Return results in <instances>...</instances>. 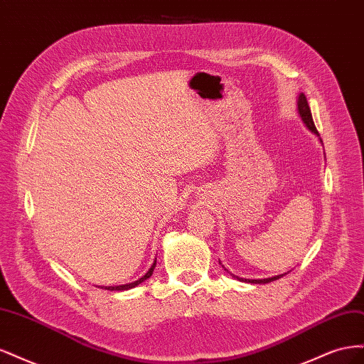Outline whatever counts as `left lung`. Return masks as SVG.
Here are the masks:
<instances>
[{
    "label": "left lung",
    "instance_id": "8db88e82",
    "mask_svg": "<svg viewBox=\"0 0 364 364\" xmlns=\"http://www.w3.org/2000/svg\"><path fill=\"white\" fill-rule=\"evenodd\" d=\"M297 109H299V115L302 118V121L305 123V126L310 129L311 132H314V134L318 136V132L314 126V121H313V117H311V111H310V106H308V102H306V97L304 94L299 95V100H297ZM285 274V273H284ZM282 277V274H279V277H273V278H267V279H243V278H238L240 281H245V282H250V284H267V282H272L274 279H279Z\"/></svg>",
    "mask_w": 364,
    "mask_h": 364
}]
</instances>
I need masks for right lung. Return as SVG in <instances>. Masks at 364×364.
Returning a JSON list of instances; mask_svg holds the SVG:
<instances>
[{"instance_id": "right-lung-1", "label": "right lung", "mask_w": 364, "mask_h": 364, "mask_svg": "<svg viewBox=\"0 0 364 364\" xmlns=\"http://www.w3.org/2000/svg\"><path fill=\"white\" fill-rule=\"evenodd\" d=\"M155 266H156V259H155V262H153V266L150 267V270L144 274V277H142L141 279H138V281H135V282H130V284H126V285H117V287H106V290H111V291H114V290H130V289H134V287H136V285H139L141 282H144L146 279H149L151 274H153V270H155Z\"/></svg>"}]
</instances>
